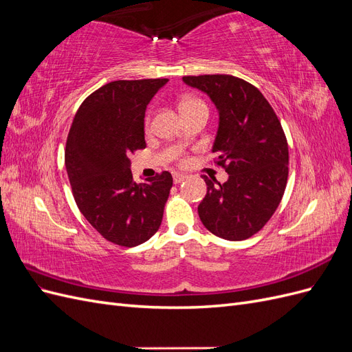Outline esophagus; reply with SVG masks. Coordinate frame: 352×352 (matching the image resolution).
<instances>
[{
  "label": "esophagus",
  "instance_id": "1",
  "mask_svg": "<svg viewBox=\"0 0 352 352\" xmlns=\"http://www.w3.org/2000/svg\"><path fill=\"white\" fill-rule=\"evenodd\" d=\"M186 177H188L186 175H184V173H177V172H176V173H173V182L179 185V184H182Z\"/></svg>",
  "mask_w": 352,
  "mask_h": 352
}]
</instances>
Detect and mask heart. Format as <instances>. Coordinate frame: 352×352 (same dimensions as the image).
I'll use <instances>...</instances> for the list:
<instances>
[{
  "label": "heart",
  "mask_w": 352,
  "mask_h": 352,
  "mask_svg": "<svg viewBox=\"0 0 352 352\" xmlns=\"http://www.w3.org/2000/svg\"><path fill=\"white\" fill-rule=\"evenodd\" d=\"M194 104H202V102L199 100H195V98H188V100L182 101V104H180V109L188 107V105H194Z\"/></svg>",
  "instance_id": "heart-1"
}]
</instances>
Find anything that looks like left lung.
<instances>
[{"label":"left lung","instance_id":"8db88e82","mask_svg":"<svg viewBox=\"0 0 352 352\" xmlns=\"http://www.w3.org/2000/svg\"><path fill=\"white\" fill-rule=\"evenodd\" d=\"M182 80L216 105L211 151L229 175L225 184L202 176L207 195L198 206L199 219L219 238L247 239L269 221L285 192L289 153L282 124L263 94L239 78L202 74Z\"/></svg>","mask_w":352,"mask_h":352}]
</instances>
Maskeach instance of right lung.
<instances>
[{
    "mask_svg": "<svg viewBox=\"0 0 352 352\" xmlns=\"http://www.w3.org/2000/svg\"><path fill=\"white\" fill-rule=\"evenodd\" d=\"M168 79L114 80L92 92L74 116L65 162L76 204L91 226L122 247L150 239L163 220L173 177L136 184L129 155L145 148L146 105Z\"/></svg>",
    "mask_w": 352,
    "mask_h": 352,
    "instance_id": "1",
    "label": "right lung"
}]
</instances>
